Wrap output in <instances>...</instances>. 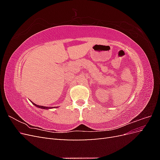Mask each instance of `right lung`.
Segmentation results:
<instances>
[{
	"label": "right lung",
	"instance_id": "1",
	"mask_svg": "<svg viewBox=\"0 0 160 160\" xmlns=\"http://www.w3.org/2000/svg\"><path fill=\"white\" fill-rule=\"evenodd\" d=\"M32 102V101H31ZM32 103H33L34 105H35L36 107H38V108H41V109H51V108H52L51 107H45V106H41V105H36L35 103H34L33 102H32Z\"/></svg>",
	"mask_w": 160,
	"mask_h": 160
}]
</instances>
